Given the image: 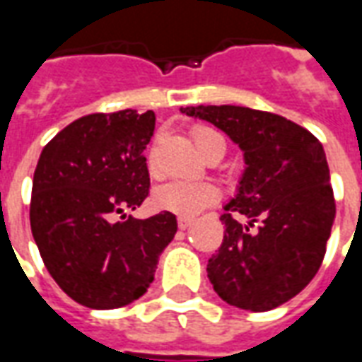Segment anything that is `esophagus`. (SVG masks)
<instances>
[{
	"mask_svg": "<svg viewBox=\"0 0 362 362\" xmlns=\"http://www.w3.org/2000/svg\"><path fill=\"white\" fill-rule=\"evenodd\" d=\"M189 225H192V219H188V217H178V228H180V230L189 228Z\"/></svg>",
	"mask_w": 362,
	"mask_h": 362,
	"instance_id": "esophagus-1",
	"label": "esophagus"
}]
</instances>
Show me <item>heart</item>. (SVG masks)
Segmentation results:
<instances>
[{
    "label": "heart",
    "instance_id": "b5f03b06",
    "mask_svg": "<svg viewBox=\"0 0 362 362\" xmlns=\"http://www.w3.org/2000/svg\"><path fill=\"white\" fill-rule=\"evenodd\" d=\"M194 141H196L197 149L205 153L213 143L225 141V139L209 127H196L194 129ZM217 197H219V189L213 184H207V182L170 180L163 186H158L153 199L163 211L176 213V215H184V217H194L207 205L217 202Z\"/></svg>",
    "mask_w": 362,
    "mask_h": 362
}]
</instances>
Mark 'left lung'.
<instances>
[{"instance_id": "8db88e82", "label": "left lung", "mask_w": 362, "mask_h": 362, "mask_svg": "<svg viewBox=\"0 0 362 362\" xmlns=\"http://www.w3.org/2000/svg\"><path fill=\"white\" fill-rule=\"evenodd\" d=\"M180 112L219 127L244 153L236 194L221 215L225 238L207 264L215 293L250 312L287 303L316 275L334 227V192L322 143L291 119L246 106H188Z\"/></svg>"}]
</instances>
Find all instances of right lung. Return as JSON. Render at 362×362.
I'll use <instances>...</instances> for the list:
<instances>
[{
	"label": "right lung",
	"instance_id": "1",
	"mask_svg": "<svg viewBox=\"0 0 362 362\" xmlns=\"http://www.w3.org/2000/svg\"><path fill=\"white\" fill-rule=\"evenodd\" d=\"M153 132V110L89 114L64 127L38 158L33 236L59 288L87 308H119L145 295L178 230L170 211L149 219L126 213L149 194L143 151Z\"/></svg>",
	"mask_w": 362,
	"mask_h": 362
}]
</instances>
